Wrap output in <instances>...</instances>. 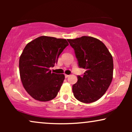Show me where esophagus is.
<instances>
[{
	"instance_id": "obj_1",
	"label": "esophagus",
	"mask_w": 132,
	"mask_h": 132,
	"mask_svg": "<svg viewBox=\"0 0 132 132\" xmlns=\"http://www.w3.org/2000/svg\"><path fill=\"white\" fill-rule=\"evenodd\" d=\"M69 77V75H65V78H67V77Z\"/></svg>"
}]
</instances>
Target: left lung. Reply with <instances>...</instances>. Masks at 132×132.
I'll list each match as a JSON object with an SVG mask.
<instances>
[{
    "mask_svg": "<svg viewBox=\"0 0 132 132\" xmlns=\"http://www.w3.org/2000/svg\"><path fill=\"white\" fill-rule=\"evenodd\" d=\"M75 50L79 67L86 70L82 76H77L73 85L74 96L85 103L94 102L107 91L113 78V58L102 41L83 36L68 39Z\"/></svg>",
    "mask_w": 132,
    "mask_h": 132,
    "instance_id": "1",
    "label": "left lung"
}]
</instances>
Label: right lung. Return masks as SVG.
<instances>
[{"mask_svg": "<svg viewBox=\"0 0 132 132\" xmlns=\"http://www.w3.org/2000/svg\"><path fill=\"white\" fill-rule=\"evenodd\" d=\"M67 46L65 39L41 36L25 46L19 59L20 75L23 87L32 98L48 102L56 97L65 76L52 73L50 68Z\"/></svg>", "mask_w": 132, "mask_h": 132, "instance_id": "add662e5", "label": "right lung"}]
</instances>
